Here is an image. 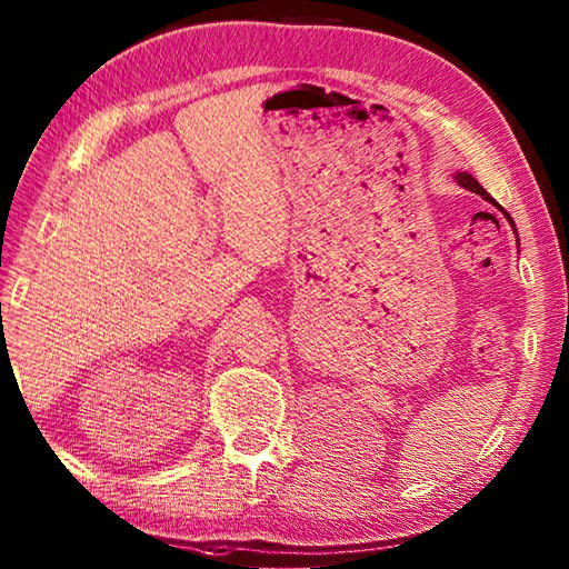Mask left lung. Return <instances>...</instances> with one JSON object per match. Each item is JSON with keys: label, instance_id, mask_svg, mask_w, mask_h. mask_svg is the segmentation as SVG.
I'll return each mask as SVG.
<instances>
[{"label": "left lung", "instance_id": "1", "mask_svg": "<svg viewBox=\"0 0 569 569\" xmlns=\"http://www.w3.org/2000/svg\"><path fill=\"white\" fill-rule=\"evenodd\" d=\"M455 178H457V183H459V186H462V188H467V190H475V192H479V196H485V198H487L489 202H493V198H489V196H487V190H485V188H481V186L477 183V180H475V178H471L469 173H457ZM493 204H497V202H493ZM506 217H509V212H506Z\"/></svg>", "mask_w": 569, "mask_h": 569}]
</instances>
